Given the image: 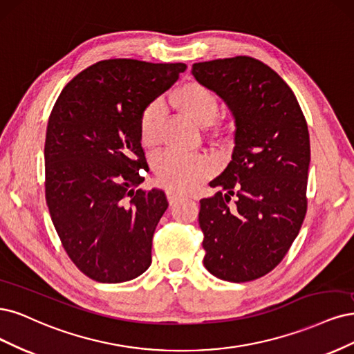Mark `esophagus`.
I'll return each instance as SVG.
<instances>
[{
  "label": "esophagus",
  "mask_w": 354,
  "mask_h": 354,
  "mask_svg": "<svg viewBox=\"0 0 354 354\" xmlns=\"http://www.w3.org/2000/svg\"><path fill=\"white\" fill-rule=\"evenodd\" d=\"M184 197H185V194H182V192L175 191V189H167V198H169L170 204H175L176 201L182 200Z\"/></svg>",
  "instance_id": "1"
}]
</instances>
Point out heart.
Listing matches in <instances>:
<instances>
[{"instance_id":"obj_1","label":"heart","mask_w":354,"mask_h":354,"mask_svg":"<svg viewBox=\"0 0 354 354\" xmlns=\"http://www.w3.org/2000/svg\"><path fill=\"white\" fill-rule=\"evenodd\" d=\"M178 107L184 110L200 124L212 123L219 113V101L207 86L198 82H187L172 97ZM165 116L158 101L148 104L140 118V136L144 147L156 148L162 142ZM154 174L160 184L169 189L188 191L213 169V162L203 154H184L166 151L157 156L153 162Z\"/></svg>"}]
</instances>
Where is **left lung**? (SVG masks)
Wrapping results in <instances>:
<instances>
[{"label":"left lung","instance_id":"8db88e82","mask_svg":"<svg viewBox=\"0 0 354 354\" xmlns=\"http://www.w3.org/2000/svg\"><path fill=\"white\" fill-rule=\"evenodd\" d=\"M191 73L235 120L232 160L210 182L221 191L200 200L203 263L219 279L253 281L281 263L304 221L307 123L291 88L253 57L194 63Z\"/></svg>","mask_w":354,"mask_h":354}]
</instances>
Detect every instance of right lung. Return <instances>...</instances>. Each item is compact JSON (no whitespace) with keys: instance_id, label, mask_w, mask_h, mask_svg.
Wrapping results in <instances>:
<instances>
[{"instance_id":"right-lung-1","label":"right lung","mask_w":354,"mask_h":354,"mask_svg":"<svg viewBox=\"0 0 354 354\" xmlns=\"http://www.w3.org/2000/svg\"><path fill=\"white\" fill-rule=\"evenodd\" d=\"M184 63L102 60L57 98L45 136V200L76 268L106 283L131 281L151 265L156 226L169 203L144 191L142 110L185 72Z\"/></svg>"}]
</instances>
